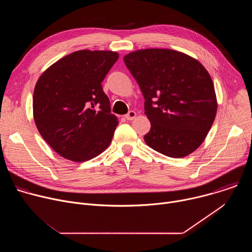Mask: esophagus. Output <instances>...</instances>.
Listing matches in <instances>:
<instances>
[{
    "label": "esophagus",
    "instance_id": "1",
    "mask_svg": "<svg viewBox=\"0 0 252 252\" xmlns=\"http://www.w3.org/2000/svg\"><path fill=\"white\" fill-rule=\"evenodd\" d=\"M135 116H136V114H135V112H133V111H130L127 115H126L125 116V118L127 120V121H131V120H133L134 118H135Z\"/></svg>",
    "mask_w": 252,
    "mask_h": 252
}]
</instances>
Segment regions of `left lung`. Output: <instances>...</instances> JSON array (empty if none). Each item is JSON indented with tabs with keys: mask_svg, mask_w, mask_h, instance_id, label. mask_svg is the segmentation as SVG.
<instances>
[{
	"mask_svg": "<svg viewBox=\"0 0 252 252\" xmlns=\"http://www.w3.org/2000/svg\"><path fill=\"white\" fill-rule=\"evenodd\" d=\"M145 97L151 129L145 141L169 158H185L203 142L217 116L212 80L195 59L173 50H138L124 57Z\"/></svg>",
	"mask_w": 252,
	"mask_h": 252,
	"instance_id": "1",
	"label": "left lung"
}]
</instances>
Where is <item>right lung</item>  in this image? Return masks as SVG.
<instances>
[{
	"label": "right lung",
	"mask_w": 252,
	"mask_h": 252,
	"mask_svg": "<svg viewBox=\"0 0 252 252\" xmlns=\"http://www.w3.org/2000/svg\"><path fill=\"white\" fill-rule=\"evenodd\" d=\"M118 59L112 51H78L52 64L35 84V126L61 157L86 161L110 146L119 122L101 82Z\"/></svg>",
	"instance_id": "obj_1"
}]
</instances>
